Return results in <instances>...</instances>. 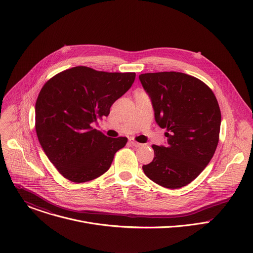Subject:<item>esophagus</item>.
I'll use <instances>...</instances> for the list:
<instances>
[{
  "label": "esophagus",
  "mask_w": 253,
  "mask_h": 253,
  "mask_svg": "<svg viewBox=\"0 0 253 253\" xmlns=\"http://www.w3.org/2000/svg\"><path fill=\"white\" fill-rule=\"evenodd\" d=\"M129 142H130V144L132 146H134V147H140V146H142V144L141 143H138V142H136L135 140H133V139H130L129 140Z\"/></svg>",
  "instance_id": "34e87169"
}]
</instances>
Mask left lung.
Segmentation results:
<instances>
[{
	"mask_svg": "<svg viewBox=\"0 0 253 253\" xmlns=\"http://www.w3.org/2000/svg\"><path fill=\"white\" fill-rule=\"evenodd\" d=\"M156 123L166 129L165 146L153 145L154 158L143 165L153 182L169 189L186 186L208 165L217 147L221 124L219 105L199 79L180 72L141 74Z\"/></svg>",
	"mask_w": 253,
	"mask_h": 253,
	"instance_id": "left-lung-1",
	"label": "left lung"
}]
</instances>
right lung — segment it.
<instances>
[{
	"label": "right lung",
	"mask_w": 253,
	"mask_h": 253,
	"mask_svg": "<svg viewBox=\"0 0 253 253\" xmlns=\"http://www.w3.org/2000/svg\"><path fill=\"white\" fill-rule=\"evenodd\" d=\"M135 77L78 66L57 74L41 89L35 106L36 132L49 160L70 181L101 176L126 145V137H107L92 124L109 115Z\"/></svg>",
	"instance_id": "1"
}]
</instances>
